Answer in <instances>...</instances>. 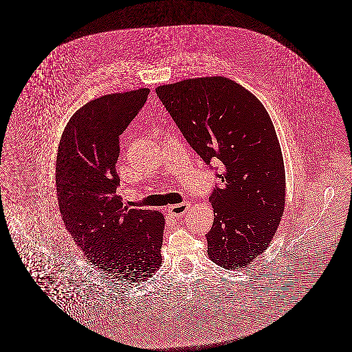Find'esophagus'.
Listing matches in <instances>:
<instances>
[{"mask_svg": "<svg viewBox=\"0 0 352 352\" xmlns=\"http://www.w3.org/2000/svg\"><path fill=\"white\" fill-rule=\"evenodd\" d=\"M188 209H190V204L188 203L170 205V206L168 208V213H169V215H171V217H181V215L186 213Z\"/></svg>", "mask_w": 352, "mask_h": 352, "instance_id": "obj_1", "label": "esophagus"}]
</instances>
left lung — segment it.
Segmentation results:
<instances>
[{"label":"left lung","instance_id":"obj_1","mask_svg":"<svg viewBox=\"0 0 352 352\" xmlns=\"http://www.w3.org/2000/svg\"><path fill=\"white\" fill-rule=\"evenodd\" d=\"M156 94L221 181L209 196L215 217L206 234L210 259L244 268L266 250L285 204L284 161L266 108L245 87L218 76L159 86Z\"/></svg>","mask_w":352,"mask_h":352}]
</instances>
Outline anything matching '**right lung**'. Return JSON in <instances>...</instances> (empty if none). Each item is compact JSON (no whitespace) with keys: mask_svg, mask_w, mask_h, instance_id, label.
I'll list each match as a JSON object with an SVG mask.
<instances>
[{"mask_svg":"<svg viewBox=\"0 0 352 352\" xmlns=\"http://www.w3.org/2000/svg\"><path fill=\"white\" fill-rule=\"evenodd\" d=\"M148 89L100 96L64 129L56 193L64 226L87 259L120 281H146L161 265L165 219L129 209L116 195L120 135L144 106Z\"/></svg>","mask_w":352,"mask_h":352,"instance_id":"add662e5","label":"right lung"}]
</instances>
